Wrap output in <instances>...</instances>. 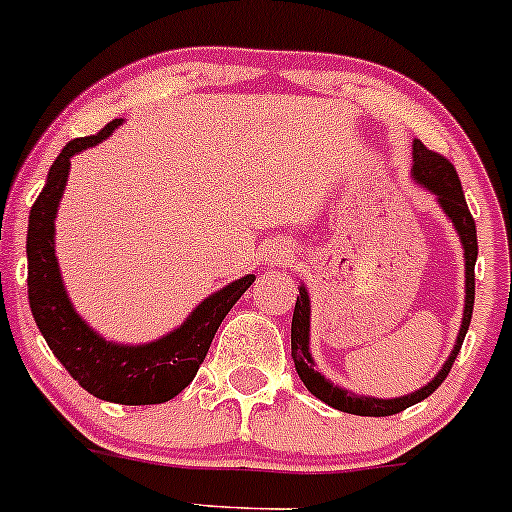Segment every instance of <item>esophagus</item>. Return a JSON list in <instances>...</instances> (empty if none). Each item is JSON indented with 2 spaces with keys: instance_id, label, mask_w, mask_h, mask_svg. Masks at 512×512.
<instances>
[{
  "instance_id": "esophagus-1",
  "label": "esophagus",
  "mask_w": 512,
  "mask_h": 512,
  "mask_svg": "<svg viewBox=\"0 0 512 512\" xmlns=\"http://www.w3.org/2000/svg\"><path fill=\"white\" fill-rule=\"evenodd\" d=\"M284 257H286V250H272L269 260H272V262H284Z\"/></svg>"
}]
</instances>
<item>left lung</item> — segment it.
I'll return each instance as SVG.
<instances>
[{"label": "left lung", "instance_id": "8db88e82", "mask_svg": "<svg viewBox=\"0 0 512 512\" xmlns=\"http://www.w3.org/2000/svg\"><path fill=\"white\" fill-rule=\"evenodd\" d=\"M413 177L420 187H425L428 192L437 196L442 211H445L449 221L454 223V230H457L459 240H462L464 245L466 301H464L462 328H459V335H457V345H454V350L449 352L447 362L442 364V369L437 372L435 379H432L430 384H425L423 389L408 393V396H401V398L357 396V393L330 384L323 374L313 369L316 367V362H313L311 350H308V333H311V301H308L306 286L301 284L299 296H296L294 318H291V359H294L296 372H299L301 381L306 384V389L316 398H320V401L338 408L342 413L384 418V415L401 413L406 411L408 406H415V403H420L423 398H428L430 393L447 379L454 359H457L459 350H462L466 330H469L471 311H474V265H476V255H479V243H476V223L474 218H471L469 206H466L462 182H459V174L454 170L452 162H449L447 157L432 153V150L425 148L420 140H413Z\"/></svg>", "mask_w": 512, "mask_h": 512}]
</instances>
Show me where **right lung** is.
Masks as SVG:
<instances>
[{
	"instance_id": "obj_1",
	"label": "right lung",
	"mask_w": 512,
	"mask_h": 512,
	"mask_svg": "<svg viewBox=\"0 0 512 512\" xmlns=\"http://www.w3.org/2000/svg\"><path fill=\"white\" fill-rule=\"evenodd\" d=\"M121 126L106 123L97 136L75 138L50 165L46 187L31 206L26 235L28 303L38 330L72 379L101 401L123 406L165 403L187 389L209 352L218 325L250 289L255 274L230 282L194 308L177 330L145 345H119L94 333L72 308L55 257V216L63 199L70 157L101 143Z\"/></svg>"
}]
</instances>
